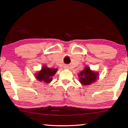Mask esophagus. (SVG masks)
Returning a JSON list of instances; mask_svg holds the SVG:
<instances>
[{"mask_svg":"<svg viewBox=\"0 0 128 128\" xmlns=\"http://www.w3.org/2000/svg\"><path fill=\"white\" fill-rule=\"evenodd\" d=\"M64 68H66V69H69V66H64Z\"/></svg>","mask_w":128,"mask_h":128,"instance_id":"esophagus-1","label":"esophagus"}]
</instances>
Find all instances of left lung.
<instances>
[{
    "label": "left lung",
    "instance_id": "left-lung-1",
    "mask_svg": "<svg viewBox=\"0 0 128 128\" xmlns=\"http://www.w3.org/2000/svg\"><path fill=\"white\" fill-rule=\"evenodd\" d=\"M98 76V72L92 70L90 67L86 66L84 67L83 70L79 73V81L82 85H90L99 79Z\"/></svg>",
    "mask_w": 128,
    "mask_h": 128
}]
</instances>
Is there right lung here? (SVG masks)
Wrapping results in <instances>:
<instances>
[{
	"label": "right lung",
	"mask_w": 128,
	"mask_h": 128,
	"mask_svg": "<svg viewBox=\"0 0 128 128\" xmlns=\"http://www.w3.org/2000/svg\"><path fill=\"white\" fill-rule=\"evenodd\" d=\"M58 70L57 68H51L47 66H43L40 70L34 74L36 78L38 81L43 82V83L49 84L52 81V77Z\"/></svg>",
	"instance_id": "add662e5"
}]
</instances>
